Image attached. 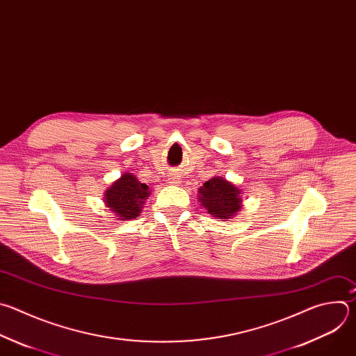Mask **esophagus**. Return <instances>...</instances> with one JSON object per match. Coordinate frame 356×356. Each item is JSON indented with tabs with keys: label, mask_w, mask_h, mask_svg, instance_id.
Returning a JSON list of instances; mask_svg holds the SVG:
<instances>
[{
	"label": "esophagus",
	"mask_w": 356,
	"mask_h": 356,
	"mask_svg": "<svg viewBox=\"0 0 356 356\" xmlns=\"http://www.w3.org/2000/svg\"><path fill=\"white\" fill-rule=\"evenodd\" d=\"M170 184H171V185H178V184H181V181H179V178L172 177V178H170Z\"/></svg>",
	"instance_id": "1"
}]
</instances>
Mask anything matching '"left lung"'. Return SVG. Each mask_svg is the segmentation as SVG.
I'll use <instances>...</instances> for the list:
<instances>
[{
	"instance_id": "1",
	"label": "left lung",
	"mask_w": 356,
	"mask_h": 356,
	"mask_svg": "<svg viewBox=\"0 0 356 356\" xmlns=\"http://www.w3.org/2000/svg\"><path fill=\"white\" fill-rule=\"evenodd\" d=\"M197 192L200 204L211 218L232 219L241 209V191L223 177L210 178Z\"/></svg>"
}]
</instances>
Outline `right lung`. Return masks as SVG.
<instances>
[{
	"instance_id": "1",
	"label": "right lung",
	"mask_w": 356,
	"mask_h": 356,
	"mask_svg": "<svg viewBox=\"0 0 356 356\" xmlns=\"http://www.w3.org/2000/svg\"><path fill=\"white\" fill-rule=\"evenodd\" d=\"M150 188L141 184L131 172L123 174L106 191L104 202L118 220H133L140 216L145 200L150 195Z\"/></svg>"
}]
</instances>
